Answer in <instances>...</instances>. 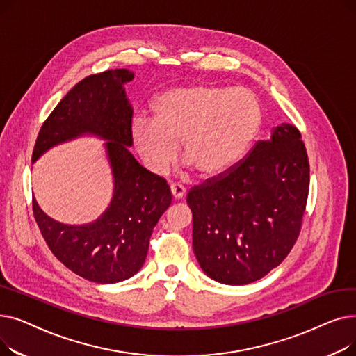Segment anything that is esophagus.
<instances>
[{"label": "esophagus", "instance_id": "esophagus-1", "mask_svg": "<svg viewBox=\"0 0 356 356\" xmlns=\"http://www.w3.org/2000/svg\"><path fill=\"white\" fill-rule=\"evenodd\" d=\"M170 192H172L175 200H180V199H183V196H184V193H186V189L183 188L181 184L173 183V184L170 186Z\"/></svg>", "mask_w": 356, "mask_h": 356}]
</instances>
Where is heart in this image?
Instances as JSON below:
<instances>
[{"label":"heart","instance_id":"obj_1","mask_svg":"<svg viewBox=\"0 0 356 356\" xmlns=\"http://www.w3.org/2000/svg\"><path fill=\"white\" fill-rule=\"evenodd\" d=\"M261 125L263 108L251 90L195 83L164 90L153 120H134L129 134L136 154L154 175L168 170L181 143L184 160L200 176L218 177L245 159Z\"/></svg>","mask_w":356,"mask_h":356}]
</instances>
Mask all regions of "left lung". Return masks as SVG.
I'll list each match as a JSON object with an SVG mask.
<instances>
[{
  "label": "left lung",
  "instance_id": "left-lung-1",
  "mask_svg": "<svg viewBox=\"0 0 356 356\" xmlns=\"http://www.w3.org/2000/svg\"><path fill=\"white\" fill-rule=\"evenodd\" d=\"M307 195L306 147L294 125L282 124L229 173L189 192L203 273L229 286L263 278L296 244Z\"/></svg>",
  "mask_w": 356,
  "mask_h": 356
}]
</instances>
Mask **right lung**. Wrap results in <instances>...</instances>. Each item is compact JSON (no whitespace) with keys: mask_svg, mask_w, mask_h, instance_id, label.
<instances>
[{"mask_svg":"<svg viewBox=\"0 0 356 356\" xmlns=\"http://www.w3.org/2000/svg\"><path fill=\"white\" fill-rule=\"evenodd\" d=\"M133 79L134 72L115 69L74 85L44 121L31 157L35 163L50 148L85 136L105 141L112 197L98 219L67 225L46 215L33 197L35 222L54 257L98 284L124 282L141 270L149 236L172 203L165 180L129 153L133 106L125 83Z\"/></svg>","mask_w":356,"mask_h":356,"instance_id":"obj_1","label":"right lung"}]
</instances>
